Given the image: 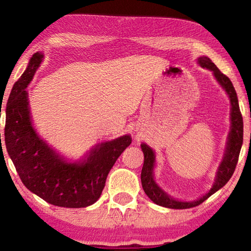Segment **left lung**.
Masks as SVG:
<instances>
[{"mask_svg":"<svg viewBox=\"0 0 251 251\" xmlns=\"http://www.w3.org/2000/svg\"><path fill=\"white\" fill-rule=\"evenodd\" d=\"M198 63L199 65L203 67V69H208L214 73V76L216 79H217V82L222 85V87L226 91L229 99H230L231 126L227 138L228 141L226 145V151H225L223 161L220 163L218 167L214 185H212L210 190L206 195H203L201 198H199L197 201H177V199H174L156 184V181L154 180L155 152L150 146L146 145V144H142L141 147L144 152V165L141 174V179L144 192H145V194L150 197L151 201L152 202H155L156 205L166 208H173V209H186V208H192L201 205V203L205 201L207 198H209L212 194H215L217 190H219L222 187L226 185L228 180L231 178L233 172H235L238 158H239V152L241 150V146H243L244 122L243 116H241L240 113L239 104H238L237 93L235 91V87H233L231 80L218 70V67L211 62V59L209 57H199Z\"/></svg>","mask_w":251,"mask_h":251,"instance_id":"left-lung-1","label":"left lung"}]
</instances>
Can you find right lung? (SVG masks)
Masks as SVG:
<instances>
[{
  "label": "right lung",
  "mask_w": 251,
  "mask_h": 251,
  "mask_svg": "<svg viewBox=\"0 0 251 251\" xmlns=\"http://www.w3.org/2000/svg\"><path fill=\"white\" fill-rule=\"evenodd\" d=\"M43 56L42 53L33 55L11 91L4 129L6 150L21 180L33 194L58 207L91 206L100 198L109 171L130 145L131 137L125 135L100 143L78 163H69L52 150L34 129L25 91Z\"/></svg>",
  "instance_id": "1"
}]
</instances>
